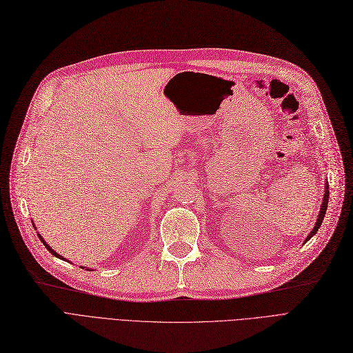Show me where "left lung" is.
Wrapping results in <instances>:
<instances>
[{
  "mask_svg": "<svg viewBox=\"0 0 353 353\" xmlns=\"http://www.w3.org/2000/svg\"><path fill=\"white\" fill-rule=\"evenodd\" d=\"M327 203H329V182L325 181V184H324V194H323V203H321V208H320V213H319V217H317V222H315V225H314L312 230L310 232V235L305 238V241H303V242H307L308 239H311L315 234L319 232V229H320V226H321V223H323V221H324V214H325V212H327Z\"/></svg>",
  "mask_w": 353,
  "mask_h": 353,
  "instance_id": "left-lung-1",
  "label": "left lung"
}]
</instances>
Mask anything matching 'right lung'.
I'll return each instance as SVG.
<instances>
[{"label":"right lung","instance_id":"1","mask_svg":"<svg viewBox=\"0 0 353 353\" xmlns=\"http://www.w3.org/2000/svg\"><path fill=\"white\" fill-rule=\"evenodd\" d=\"M32 223H33V222H32ZM33 226H34V223H33ZM34 228H36V226H34ZM38 236H39V239L42 241V244H43V245L46 247V250H48V251H50V252H51L52 255H55V257H57V259H61V260H65V259L63 257V255H59V254H58L57 251H54V250H52V248H51L50 245H48V244H46V242H45V239H43V238L41 236V234H38ZM83 269H86V270H89V269H88V267H83Z\"/></svg>","mask_w":353,"mask_h":353}]
</instances>
